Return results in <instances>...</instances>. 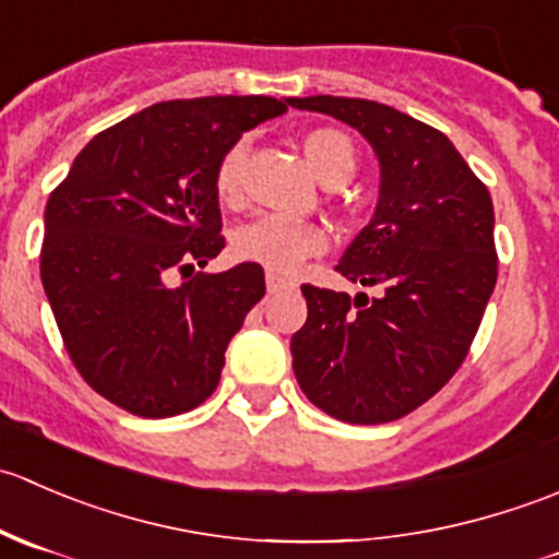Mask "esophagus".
I'll return each mask as SVG.
<instances>
[{
    "label": "esophagus",
    "instance_id": "esophagus-1",
    "mask_svg": "<svg viewBox=\"0 0 559 559\" xmlns=\"http://www.w3.org/2000/svg\"><path fill=\"white\" fill-rule=\"evenodd\" d=\"M264 284H267L270 295H278V292H292V289H295V286H297L295 281L284 278V275L273 273V270H270V273L264 275Z\"/></svg>",
    "mask_w": 559,
    "mask_h": 559
}]
</instances>
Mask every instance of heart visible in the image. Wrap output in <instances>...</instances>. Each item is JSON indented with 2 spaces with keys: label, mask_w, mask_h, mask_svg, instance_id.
<instances>
[{
  "label": "heart",
  "mask_w": 559,
  "mask_h": 559,
  "mask_svg": "<svg viewBox=\"0 0 559 559\" xmlns=\"http://www.w3.org/2000/svg\"><path fill=\"white\" fill-rule=\"evenodd\" d=\"M243 143H235L218 159L213 189L222 202H235L240 194V167ZM302 156L321 183H343L357 167L352 140L337 129H313L302 138ZM326 248L324 229L308 222H292L281 216H257L233 233V251L246 262H257L273 273H295L308 257Z\"/></svg>",
  "instance_id": "obj_1"
}]
</instances>
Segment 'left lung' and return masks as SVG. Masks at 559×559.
Returning a JSON list of instances; mask_svg holds the SVG:
<instances>
[{
  "instance_id": "8db88e82",
  "label": "left lung",
  "mask_w": 559,
  "mask_h": 559,
  "mask_svg": "<svg viewBox=\"0 0 559 559\" xmlns=\"http://www.w3.org/2000/svg\"><path fill=\"white\" fill-rule=\"evenodd\" d=\"M289 105L357 129L381 167L373 218L335 267L381 295L302 286L292 368L324 414L384 425L427 403L471 348L498 281L492 200L447 134L394 107L330 94Z\"/></svg>"
}]
</instances>
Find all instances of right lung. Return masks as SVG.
<instances>
[{
	"label": "right lung",
	"instance_id": "right-lung-1",
	"mask_svg": "<svg viewBox=\"0 0 559 559\" xmlns=\"http://www.w3.org/2000/svg\"><path fill=\"white\" fill-rule=\"evenodd\" d=\"M289 99L151 105L99 132L45 205L43 289L78 373L145 419L186 414L218 386L224 352L264 297L243 262L195 273L224 248L218 159ZM180 272L187 281L173 285Z\"/></svg>",
	"mask_w": 559,
	"mask_h": 559
}]
</instances>
